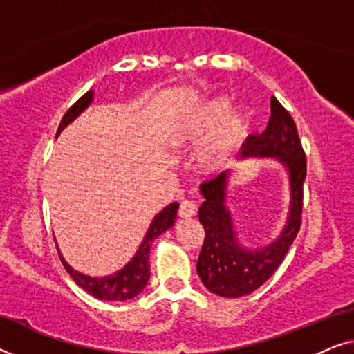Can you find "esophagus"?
Masks as SVG:
<instances>
[{"instance_id": "1", "label": "esophagus", "mask_w": 354, "mask_h": 354, "mask_svg": "<svg viewBox=\"0 0 354 354\" xmlns=\"http://www.w3.org/2000/svg\"><path fill=\"white\" fill-rule=\"evenodd\" d=\"M196 214V206L195 203L192 201H182L180 203V207H178V216L182 217V219H190Z\"/></svg>"}]
</instances>
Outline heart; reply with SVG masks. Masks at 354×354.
Instances as JSON below:
<instances>
[{
  "mask_svg": "<svg viewBox=\"0 0 354 354\" xmlns=\"http://www.w3.org/2000/svg\"><path fill=\"white\" fill-rule=\"evenodd\" d=\"M251 114L246 108L232 111V100L225 95L212 96L190 106L172 125L169 142L180 149H198V169L203 176H221L230 167L232 159L248 138Z\"/></svg>",
  "mask_w": 354,
  "mask_h": 354,
  "instance_id": "b5f03b06",
  "label": "heart"
}]
</instances>
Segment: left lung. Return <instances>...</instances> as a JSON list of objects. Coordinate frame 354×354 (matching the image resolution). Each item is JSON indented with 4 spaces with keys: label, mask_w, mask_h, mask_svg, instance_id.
<instances>
[{
    "label": "left lung",
    "mask_w": 354,
    "mask_h": 354,
    "mask_svg": "<svg viewBox=\"0 0 354 354\" xmlns=\"http://www.w3.org/2000/svg\"><path fill=\"white\" fill-rule=\"evenodd\" d=\"M264 158L282 164L288 176L290 203L282 230L268 245H243L236 234L229 201L230 171L214 180L201 183L205 201L198 211L205 241H203L196 272L211 293L224 298L245 297L269 280L288 253L301 225L303 183L306 178V156L299 142L297 125L288 111L272 96L268 129L251 135L243 145L240 159Z\"/></svg>",
    "instance_id": "8db88e82"
}]
</instances>
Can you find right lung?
I'll return each instance as SVG.
<instances>
[{
  "mask_svg": "<svg viewBox=\"0 0 354 354\" xmlns=\"http://www.w3.org/2000/svg\"><path fill=\"white\" fill-rule=\"evenodd\" d=\"M93 90L86 91L80 100L75 101L74 106H71L69 111H67L64 118L61 120L56 137H59L62 130H64L71 122H74V120L93 103ZM177 211L178 203H171V205H167L162 211H159L158 214L153 217L151 224H149L147 234H145L142 243L138 246L137 253L132 256V259H130L122 269L115 270L114 274L101 275V277H91V275L79 272V270L72 268L69 263H66L64 256L61 254L59 246H57L56 241L57 251H59V258L62 261V264H64L67 272H69L71 277L74 279V282L79 285L80 288H84L86 293L91 295V297L104 299V301H127V299H132L137 297V295L142 293L145 287H147L149 280V250H151L153 241L174 225L177 217Z\"/></svg>",
  "mask_w": 354,
  "mask_h": 354,
  "instance_id": "obj_1",
  "label": "right lung"
}]
</instances>
